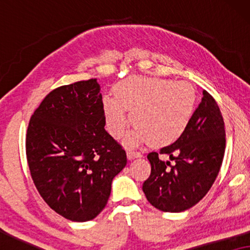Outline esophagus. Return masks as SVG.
I'll return each instance as SVG.
<instances>
[{
	"label": "esophagus",
	"mask_w": 250,
	"mask_h": 250,
	"mask_svg": "<svg viewBox=\"0 0 250 250\" xmlns=\"http://www.w3.org/2000/svg\"><path fill=\"white\" fill-rule=\"evenodd\" d=\"M142 153L139 152V151H133V150H128L127 151V158L129 160L134 159V158H139V157H141Z\"/></svg>",
	"instance_id": "obj_1"
}]
</instances>
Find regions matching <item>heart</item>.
Instances as JSON below:
<instances>
[{"instance_id":"heart-1","label":"heart","mask_w":250,"mask_h":250,"mask_svg":"<svg viewBox=\"0 0 250 250\" xmlns=\"http://www.w3.org/2000/svg\"><path fill=\"white\" fill-rule=\"evenodd\" d=\"M196 102V90L187 81L132 77L115 87L114 99H104L105 125L112 138H122L127 128L125 111H128L135 128L127 145L138 146L149 140L151 145L166 146L187 131Z\"/></svg>"}]
</instances>
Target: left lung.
<instances>
[{"instance_id": "obj_1", "label": "left lung", "mask_w": 250, "mask_h": 250, "mask_svg": "<svg viewBox=\"0 0 250 250\" xmlns=\"http://www.w3.org/2000/svg\"><path fill=\"white\" fill-rule=\"evenodd\" d=\"M194 110L187 131L159 152H150L151 173L143 183L146 199L157 209L180 213L199 203L213 186L225 151V129L221 110L207 91ZM159 154L174 160L163 162Z\"/></svg>"}]
</instances>
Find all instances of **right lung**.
<instances>
[{
  "mask_svg": "<svg viewBox=\"0 0 250 250\" xmlns=\"http://www.w3.org/2000/svg\"><path fill=\"white\" fill-rule=\"evenodd\" d=\"M95 78L51 91L30 117L26 156L37 191L67 220L86 222L101 213L126 152L104 129Z\"/></svg>",
  "mask_w": 250,
  "mask_h": 250,
  "instance_id": "right-lung-1",
  "label": "right lung"
}]
</instances>
